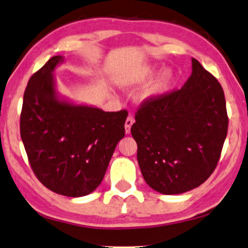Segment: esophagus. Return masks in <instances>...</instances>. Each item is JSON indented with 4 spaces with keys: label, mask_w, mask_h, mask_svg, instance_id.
Here are the masks:
<instances>
[{
    "label": "esophagus",
    "mask_w": 248,
    "mask_h": 248,
    "mask_svg": "<svg viewBox=\"0 0 248 248\" xmlns=\"http://www.w3.org/2000/svg\"><path fill=\"white\" fill-rule=\"evenodd\" d=\"M134 123H135L134 118H132V117H128L127 118V120H125V123H124L125 134H129V132H130V128H131V125L134 124Z\"/></svg>",
    "instance_id": "1"
}]
</instances>
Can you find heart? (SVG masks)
Listing matches in <instances>:
<instances>
[{
    "instance_id": "obj_1",
    "label": "heart",
    "mask_w": 248,
    "mask_h": 248,
    "mask_svg": "<svg viewBox=\"0 0 248 248\" xmlns=\"http://www.w3.org/2000/svg\"><path fill=\"white\" fill-rule=\"evenodd\" d=\"M154 73H155V67L149 66V67L142 68L139 72H136L135 74L128 76L124 81L128 83H142L147 81L148 78H151ZM173 82H174L173 69L170 68L163 69V71L156 76L154 81H153L147 88L142 91L140 94V99L144 101L154 99V97L160 95V94H163L164 92H166V91L170 89V86L172 85Z\"/></svg>"
}]
</instances>
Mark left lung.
<instances>
[{
	"instance_id": "1",
	"label": "left lung",
	"mask_w": 248,
	"mask_h": 248,
	"mask_svg": "<svg viewBox=\"0 0 248 248\" xmlns=\"http://www.w3.org/2000/svg\"><path fill=\"white\" fill-rule=\"evenodd\" d=\"M135 119L138 164L153 190L184 193L215 170L227 136L226 100L217 78L197 59L182 88L146 101Z\"/></svg>"
}]
</instances>
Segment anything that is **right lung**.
<instances>
[{
  "label": "right lung",
  "instance_id": "add662e5",
  "mask_svg": "<svg viewBox=\"0 0 248 248\" xmlns=\"http://www.w3.org/2000/svg\"><path fill=\"white\" fill-rule=\"evenodd\" d=\"M64 62L54 56L34 73L24 91L21 139L38 180L66 197H84L102 182L120 139L127 111L104 112L62 96L54 71Z\"/></svg>",
  "mask_w": 248,
  "mask_h": 248
}]
</instances>
